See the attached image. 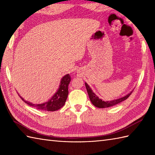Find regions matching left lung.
I'll return each mask as SVG.
<instances>
[{
    "label": "left lung",
    "instance_id": "obj_1",
    "mask_svg": "<svg viewBox=\"0 0 155 155\" xmlns=\"http://www.w3.org/2000/svg\"><path fill=\"white\" fill-rule=\"evenodd\" d=\"M85 86H86V88H87V93L88 94V97H89V98H90L92 104H93L94 106H95L96 107L101 108L113 107V106H114V105H116L118 103H121V102H123L126 99H127V98L129 97L130 95L133 93V92L131 91L130 93L127 94L126 96L121 97L120 98H118V99H115V100H113L110 101H104L102 99H101V98H98L97 95L93 93V91L91 90V88H90L89 86H88L87 83H85Z\"/></svg>",
    "mask_w": 155,
    "mask_h": 155
}]
</instances>
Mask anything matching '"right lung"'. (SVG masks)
<instances>
[{"mask_svg": "<svg viewBox=\"0 0 155 155\" xmlns=\"http://www.w3.org/2000/svg\"><path fill=\"white\" fill-rule=\"evenodd\" d=\"M71 80V78L69 74L64 76L62 78L60 85H59V88L57 91L56 92V93L52 97L51 99H49L47 102H45L44 103L37 104H32L31 102H28L24 100V98H22L20 95L19 96L22 101H25V103L30 105V106L37 108V109L46 111L57 110L64 106L65 102L67 101L68 94V84L70 83Z\"/></svg>", "mask_w": 155, "mask_h": 155, "instance_id": "add662e5", "label": "right lung"}]
</instances>
